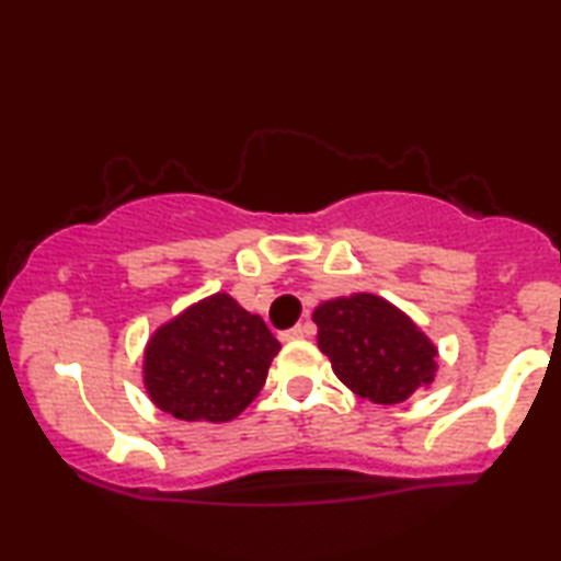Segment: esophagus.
I'll list each match as a JSON object with an SVG mask.
<instances>
[{
    "label": "esophagus",
    "mask_w": 561,
    "mask_h": 561,
    "mask_svg": "<svg viewBox=\"0 0 561 561\" xmlns=\"http://www.w3.org/2000/svg\"><path fill=\"white\" fill-rule=\"evenodd\" d=\"M309 334V327H291L289 331H282V334H279V339L282 341H297V339H304V336H307Z\"/></svg>",
    "instance_id": "34e87169"
}]
</instances>
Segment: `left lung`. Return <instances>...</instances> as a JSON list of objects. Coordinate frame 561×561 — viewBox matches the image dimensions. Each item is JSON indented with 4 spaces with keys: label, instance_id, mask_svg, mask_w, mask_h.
Here are the masks:
<instances>
[{
    "label": "left lung",
    "instance_id": "8db88e82",
    "mask_svg": "<svg viewBox=\"0 0 561 561\" xmlns=\"http://www.w3.org/2000/svg\"><path fill=\"white\" fill-rule=\"evenodd\" d=\"M319 348L339 381L381 405H396L428 386L438 348L415 321L376 294H351L314 309Z\"/></svg>",
    "mask_w": 561,
    "mask_h": 561
}]
</instances>
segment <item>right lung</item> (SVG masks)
<instances>
[{
    "label": "right lung",
    "instance_id": "obj_1",
    "mask_svg": "<svg viewBox=\"0 0 561 561\" xmlns=\"http://www.w3.org/2000/svg\"><path fill=\"white\" fill-rule=\"evenodd\" d=\"M279 348L262 317L217 291L148 339L146 391L160 411L180 421H232L262 391Z\"/></svg>",
    "mask_w": 561,
    "mask_h": 561
}]
</instances>
